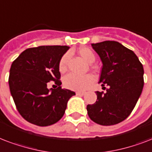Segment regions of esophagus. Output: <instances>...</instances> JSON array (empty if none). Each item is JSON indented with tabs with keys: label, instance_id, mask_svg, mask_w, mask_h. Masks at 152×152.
Here are the masks:
<instances>
[{
	"label": "esophagus",
	"instance_id": "obj_1",
	"mask_svg": "<svg viewBox=\"0 0 152 152\" xmlns=\"http://www.w3.org/2000/svg\"><path fill=\"white\" fill-rule=\"evenodd\" d=\"M76 93L77 96H84V95L85 94V92H84V91H76Z\"/></svg>",
	"mask_w": 152,
	"mask_h": 152
}]
</instances>
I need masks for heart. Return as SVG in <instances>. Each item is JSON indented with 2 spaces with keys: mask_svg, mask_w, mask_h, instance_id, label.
Here are the masks:
<instances>
[{
  "mask_svg": "<svg viewBox=\"0 0 152 152\" xmlns=\"http://www.w3.org/2000/svg\"><path fill=\"white\" fill-rule=\"evenodd\" d=\"M78 53L84 58V60L88 63H93L96 60V56L94 53L88 48L82 47L78 50ZM69 59V54L65 53L61 58L59 62V70L61 72H64L67 69V64ZM94 82V76L91 74H87L84 76L77 75V74L69 73L66 75L63 79L64 85L68 89L81 91L87 88L89 85H91Z\"/></svg>",
  "mask_w": 152,
  "mask_h": 152,
  "instance_id": "obj_1",
  "label": "heart"
}]
</instances>
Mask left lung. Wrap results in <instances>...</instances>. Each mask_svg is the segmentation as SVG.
Returning a JSON list of instances; mask_svg holds the SVG:
<instances>
[{
  "label": "left lung",
  "instance_id": "obj_1",
  "mask_svg": "<svg viewBox=\"0 0 152 152\" xmlns=\"http://www.w3.org/2000/svg\"><path fill=\"white\" fill-rule=\"evenodd\" d=\"M91 46L103 63L99 83L108 88L106 92H96V101L87 106L88 114L98 124H117L128 117L142 93L143 64L133 51L117 41L106 40Z\"/></svg>",
  "mask_w": 152,
  "mask_h": 152
}]
</instances>
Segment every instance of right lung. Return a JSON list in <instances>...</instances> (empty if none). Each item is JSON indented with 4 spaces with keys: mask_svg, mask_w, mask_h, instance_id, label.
<instances>
[{
    "mask_svg": "<svg viewBox=\"0 0 152 152\" xmlns=\"http://www.w3.org/2000/svg\"><path fill=\"white\" fill-rule=\"evenodd\" d=\"M68 46L48 45L28 48L12 64L10 92L17 109L28 122L40 127L54 124L63 117L68 99L76 93L61 88L59 62ZM54 81L56 89H48Z\"/></svg>",
    "mask_w": 152,
    "mask_h": 152,
    "instance_id": "right-lung-1",
    "label": "right lung"
}]
</instances>
